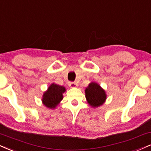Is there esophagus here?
<instances>
[{
  "label": "esophagus",
  "instance_id": "34e87169",
  "mask_svg": "<svg viewBox=\"0 0 151 151\" xmlns=\"http://www.w3.org/2000/svg\"><path fill=\"white\" fill-rule=\"evenodd\" d=\"M68 86L70 87H76L77 86V84H76V83H74V82H69V83H68Z\"/></svg>",
  "mask_w": 151,
  "mask_h": 151
}]
</instances>
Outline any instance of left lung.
<instances>
[{
	"instance_id": "left-lung-1",
	"label": "left lung",
	"mask_w": 151,
	"mask_h": 151,
	"mask_svg": "<svg viewBox=\"0 0 151 151\" xmlns=\"http://www.w3.org/2000/svg\"><path fill=\"white\" fill-rule=\"evenodd\" d=\"M87 102L93 107L102 105L106 99L105 91L97 83H91L85 90Z\"/></svg>"
}]
</instances>
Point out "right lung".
I'll use <instances>...</instances> for the list:
<instances>
[{
  "instance_id": "right-lung-1",
  "label": "right lung",
  "mask_w": 151,
  "mask_h": 151,
  "mask_svg": "<svg viewBox=\"0 0 151 151\" xmlns=\"http://www.w3.org/2000/svg\"><path fill=\"white\" fill-rule=\"evenodd\" d=\"M65 91V87L53 83L48 87L47 92L44 93L42 99V103L47 108L55 109L56 106L62 100L63 93Z\"/></svg>"
}]
</instances>
